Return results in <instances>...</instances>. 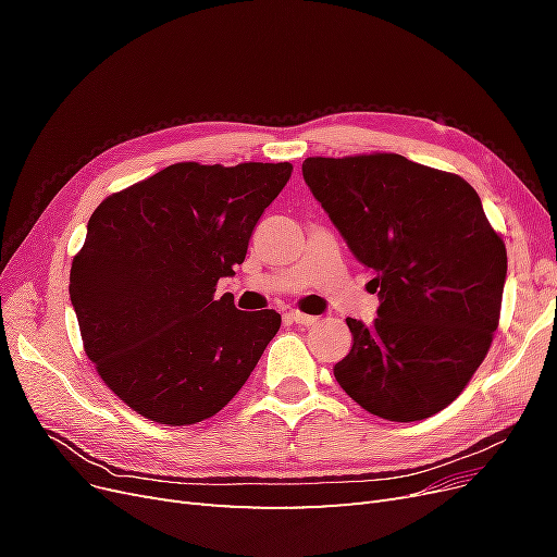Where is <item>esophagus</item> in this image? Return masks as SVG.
Segmentation results:
<instances>
[{"label": "esophagus", "mask_w": 557, "mask_h": 557, "mask_svg": "<svg viewBox=\"0 0 557 557\" xmlns=\"http://www.w3.org/2000/svg\"><path fill=\"white\" fill-rule=\"evenodd\" d=\"M285 318H288L290 320V323H295V325H313L315 323V315H309V313H301V311H297V309H293V311H288V313H285Z\"/></svg>", "instance_id": "esophagus-1"}]
</instances>
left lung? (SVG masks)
I'll list each match as a JSON object with an SVG mask.
<instances>
[{"instance_id": "left-lung-1", "label": "left lung", "mask_w": 557, "mask_h": 557, "mask_svg": "<svg viewBox=\"0 0 557 557\" xmlns=\"http://www.w3.org/2000/svg\"><path fill=\"white\" fill-rule=\"evenodd\" d=\"M301 174L374 274V323L352 334L334 379L362 409L413 423L446 409L493 344L507 248L458 174L397 153L307 158Z\"/></svg>"}]
</instances>
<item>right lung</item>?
<instances>
[{"instance_id":"obj_1","label":"right lung","mask_w":557,"mask_h":557,"mask_svg":"<svg viewBox=\"0 0 557 557\" xmlns=\"http://www.w3.org/2000/svg\"><path fill=\"white\" fill-rule=\"evenodd\" d=\"M290 162H176L109 195L74 256L70 295L86 356L129 409L195 425L242 391L281 327L274 309L215 297Z\"/></svg>"}]
</instances>
